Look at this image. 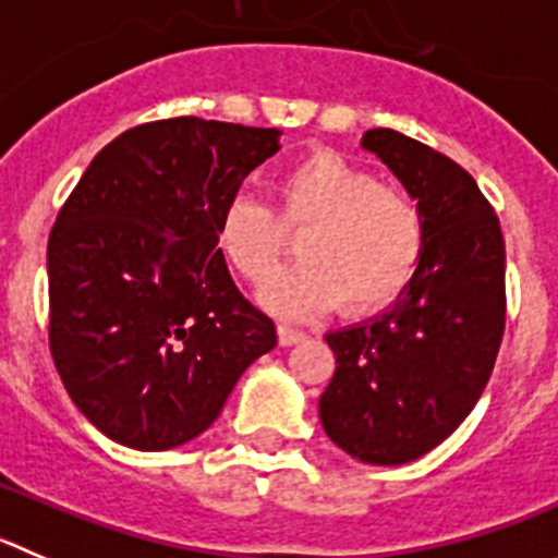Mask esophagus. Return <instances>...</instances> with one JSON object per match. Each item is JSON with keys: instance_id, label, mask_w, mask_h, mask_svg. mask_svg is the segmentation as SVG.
Listing matches in <instances>:
<instances>
[{"instance_id": "34e87169", "label": "esophagus", "mask_w": 558, "mask_h": 558, "mask_svg": "<svg viewBox=\"0 0 558 558\" xmlns=\"http://www.w3.org/2000/svg\"><path fill=\"white\" fill-rule=\"evenodd\" d=\"M305 338L303 330H294L289 325H278V341L280 347H291V343H300Z\"/></svg>"}]
</instances>
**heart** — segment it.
I'll return each mask as SVG.
<instances>
[{
	"label": "heart",
	"mask_w": 558,
	"mask_h": 558,
	"mask_svg": "<svg viewBox=\"0 0 558 558\" xmlns=\"http://www.w3.org/2000/svg\"><path fill=\"white\" fill-rule=\"evenodd\" d=\"M275 208L236 195L222 211L220 247L244 280H262L300 233L294 267L258 286V303L278 316L308 319L341 303L347 314L385 308L418 269L426 226L408 190L374 179L336 150L294 159L272 184Z\"/></svg>",
	"instance_id": "b5f03b06"
}]
</instances>
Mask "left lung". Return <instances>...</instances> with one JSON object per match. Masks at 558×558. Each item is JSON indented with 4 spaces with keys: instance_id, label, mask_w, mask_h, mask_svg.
<instances>
[{
    "instance_id": "1",
    "label": "left lung",
    "mask_w": 558,
    "mask_h": 558,
    "mask_svg": "<svg viewBox=\"0 0 558 558\" xmlns=\"http://www.w3.org/2000/svg\"><path fill=\"white\" fill-rule=\"evenodd\" d=\"M363 148L418 201L426 244L388 314L325 336L338 368L319 415L355 460L402 465L444 444L490 379L507 327V255L490 201L454 159L393 129H368Z\"/></svg>"
}]
</instances>
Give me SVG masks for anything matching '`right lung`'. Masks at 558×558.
I'll list each match as a JSON object with an SVG mask.
<instances>
[{
  "instance_id": "add662e5",
  "label": "right lung",
  "mask_w": 558,
  "mask_h": 558,
  "mask_svg": "<svg viewBox=\"0 0 558 558\" xmlns=\"http://www.w3.org/2000/svg\"><path fill=\"white\" fill-rule=\"evenodd\" d=\"M278 129L195 114L104 145L49 233V350L68 397L114 444L165 451L215 424L278 343L220 250L239 186Z\"/></svg>"
}]
</instances>
